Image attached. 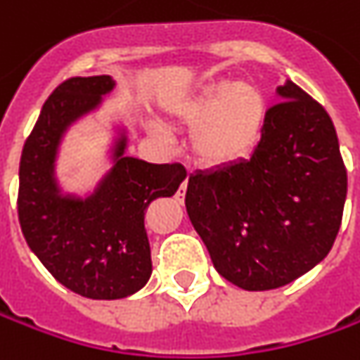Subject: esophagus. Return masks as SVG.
Returning a JSON list of instances; mask_svg holds the SVG:
<instances>
[{"label":"esophagus","mask_w":360,"mask_h":360,"mask_svg":"<svg viewBox=\"0 0 360 360\" xmlns=\"http://www.w3.org/2000/svg\"><path fill=\"white\" fill-rule=\"evenodd\" d=\"M186 188H188V180H184V182H182V186H180V192H178V198H182V196H184Z\"/></svg>","instance_id":"34e87169"}]
</instances>
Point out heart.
Listing matches in <instances>:
<instances>
[{
	"label": "heart",
	"mask_w": 360,
	"mask_h": 360,
	"mask_svg": "<svg viewBox=\"0 0 360 360\" xmlns=\"http://www.w3.org/2000/svg\"><path fill=\"white\" fill-rule=\"evenodd\" d=\"M170 112L194 124L192 148L208 166H230L246 160L262 138L266 102L262 91L246 82H214L196 94L176 100ZM160 130V126H154Z\"/></svg>",
	"instance_id": "b5f03b06"
}]
</instances>
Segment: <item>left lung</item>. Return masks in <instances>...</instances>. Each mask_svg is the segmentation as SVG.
Returning a JSON list of instances; mask_svg holds the SVG:
<instances>
[{
  "label": "left lung",
  "mask_w": 360,
  "mask_h": 360,
  "mask_svg": "<svg viewBox=\"0 0 360 360\" xmlns=\"http://www.w3.org/2000/svg\"><path fill=\"white\" fill-rule=\"evenodd\" d=\"M252 156L188 178L186 212L214 269L244 290L297 281L333 248L347 168L333 120L297 84L276 90Z\"/></svg>",
  "instance_id": "obj_1"
}]
</instances>
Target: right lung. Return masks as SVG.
I'll return each mask as SVG.
<instances>
[{"mask_svg":"<svg viewBox=\"0 0 360 360\" xmlns=\"http://www.w3.org/2000/svg\"><path fill=\"white\" fill-rule=\"evenodd\" d=\"M116 82L110 76L70 77L51 91L20 162L18 214L21 232L51 276L94 300L138 292L152 274L144 212L168 198L186 178L182 164H150L126 156L128 136L120 130L112 168L86 198L63 194L56 160L68 128L98 110Z\"/></svg>","mask_w":360,"mask_h":360,"instance_id":"add662e5","label":"right lung"}]
</instances>
